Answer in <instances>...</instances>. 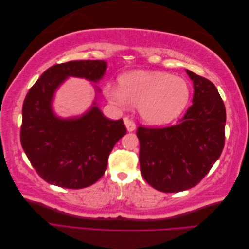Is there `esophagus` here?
<instances>
[{"instance_id":"34e87169","label":"esophagus","mask_w":249,"mask_h":249,"mask_svg":"<svg viewBox=\"0 0 249 249\" xmlns=\"http://www.w3.org/2000/svg\"><path fill=\"white\" fill-rule=\"evenodd\" d=\"M124 124H125L126 129L129 132H132V131L136 129V124H135V123L133 122V120H131L130 118H127V117L124 118Z\"/></svg>"}]
</instances>
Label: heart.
<instances>
[{"label":"heart","mask_w":249,"mask_h":249,"mask_svg":"<svg viewBox=\"0 0 249 249\" xmlns=\"http://www.w3.org/2000/svg\"><path fill=\"white\" fill-rule=\"evenodd\" d=\"M106 99L117 106L138 107L142 119L163 124L177 118L186 108L190 88L185 79L163 71H134L119 79V87L104 88Z\"/></svg>","instance_id":"1"}]
</instances>
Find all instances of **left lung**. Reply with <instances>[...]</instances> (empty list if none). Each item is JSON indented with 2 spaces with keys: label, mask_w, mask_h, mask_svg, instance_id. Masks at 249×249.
Masks as SVG:
<instances>
[{
  "label": "left lung",
  "mask_w": 249,
  "mask_h": 249,
  "mask_svg": "<svg viewBox=\"0 0 249 249\" xmlns=\"http://www.w3.org/2000/svg\"><path fill=\"white\" fill-rule=\"evenodd\" d=\"M193 101L182 119L169 126H139L142 177L155 189L171 193L196 186L220 157L227 113L210 80L186 70Z\"/></svg>",
  "instance_id": "1"
}]
</instances>
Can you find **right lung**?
<instances>
[{
  "label": "right lung",
  "mask_w": 249,
  "mask_h": 249,
  "mask_svg": "<svg viewBox=\"0 0 249 249\" xmlns=\"http://www.w3.org/2000/svg\"><path fill=\"white\" fill-rule=\"evenodd\" d=\"M106 67L104 60L55 64L26 95L21 146L36 172L49 184L67 189L91 186L104 176L111 150L126 133L124 120L105 117L95 102L84 115L76 118H59L52 109L56 89L67 78L97 82Z\"/></svg>",
  "instance_id": "right-lung-1"
}]
</instances>
